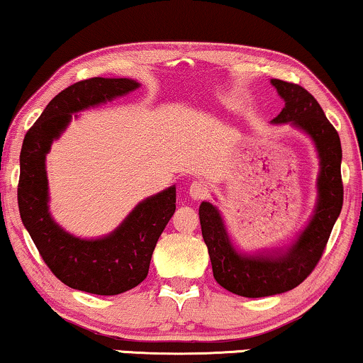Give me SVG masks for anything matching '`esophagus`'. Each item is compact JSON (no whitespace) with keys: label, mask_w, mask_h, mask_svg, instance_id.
<instances>
[{"label":"esophagus","mask_w":363,"mask_h":363,"mask_svg":"<svg viewBox=\"0 0 363 363\" xmlns=\"http://www.w3.org/2000/svg\"><path fill=\"white\" fill-rule=\"evenodd\" d=\"M208 191H210V188L205 182H193L190 188H188V193H190V196L193 200L206 199V196H208Z\"/></svg>","instance_id":"34e87169"}]
</instances>
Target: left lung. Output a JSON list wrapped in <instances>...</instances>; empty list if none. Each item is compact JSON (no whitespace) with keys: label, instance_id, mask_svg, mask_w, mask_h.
Returning a JSON list of instances; mask_svg holds the SVG:
<instances>
[{"label":"left lung","instance_id":"left-lung-1","mask_svg":"<svg viewBox=\"0 0 363 363\" xmlns=\"http://www.w3.org/2000/svg\"><path fill=\"white\" fill-rule=\"evenodd\" d=\"M285 106L272 123H291L312 138L320 160L317 206L298 238L272 253H240L233 247L223 218L210 201H201V235L208 247L213 277L235 295L258 298L284 294L300 285L317 267L343 205L340 136L318 101L300 84L270 79Z\"/></svg>","mask_w":363,"mask_h":363}]
</instances>
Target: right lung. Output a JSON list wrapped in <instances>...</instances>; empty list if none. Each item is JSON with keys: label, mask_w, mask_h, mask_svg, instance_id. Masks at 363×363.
Here are the masks:
<instances>
[{"label": "right lung", "mask_w": 363, "mask_h": 363, "mask_svg": "<svg viewBox=\"0 0 363 363\" xmlns=\"http://www.w3.org/2000/svg\"><path fill=\"white\" fill-rule=\"evenodd\" d=\"M138 86L130 78L96 77L74 83L48 103L23 140L18 183L23 225L56 279L74 290L118 295L140 285L148 275L160 235L175 213V185L140 201L115 232L101 238L74 237L50 213L45 162L51 143L67 130L73 113L128 95Z\"/></svg>", "instance_id": "add662e5"}]
</instances>
